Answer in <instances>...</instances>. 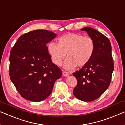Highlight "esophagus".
<instances>
[{
    "instance_id": "1",
    "label": "esophagus",
    "mask_w": 125,
    "mask_h": 125,
    "mask_svg": "<svg viewBox=\"0 0 125 125\" xmlns=\"http://www.w3.org/2000/svg\"><path fill=\"white\" fill-rule=\"evenodd\" d=\"M62 74L64 76V77H67V76L69 75V73L66 71H64L62 72Z\"/></svg>"
}]
</instances>
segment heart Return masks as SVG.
<instances>
[{
  "label": "heart",
  "mask_w": 125,
  "mask_h": 125,
  "mask_svg": "<svg viewBox=\"0 0 125 125\" xmlns=\"http://www.w3.org/2000/svg\"><path fill=\"white\" fill-rule=\"evenodd\" d=\"M95 42L92 38L81 34L70 33L60 37L58 44L51 42L48 52L54 64L60 66L67 59L64 68L73 70L76 66L82 67L88 64L95 52Z\"/></svg>",
  "instance_id": "b5f03b06"
}]
</instances>
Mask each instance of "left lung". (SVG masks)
<instances>
[{"mask_svg":"<svg viewBox=\"0 0 125 125\" xmlns=\"http://www.w3.org/2000/svg\"><path fill=\"white\" fill-rule=\"evenodd\" d=\"M81 30L93 39L95 52L88 64L73 73L77 80L73 93L79 100L91 102L99 98L110 85L114 69L112 47L109 39L97 30L90 27Z\"/></svg>","mask_w":125,"mask_h":125,"instance_id":"obj_1","label":"left lung"}]
</instances>
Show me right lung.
Here are the masks:
<instances>
[{
    "mask_svg": "<svg viewBox=\"0 0 125 125\" xmlns=\"http://www.w3.org/2000/svg\"><path fill=\"white\" fill-rule=\"evenodd\" d=\"M56 34L35 30L20 37L10 51V77L20 95L41 102L49 96L61 71L52 62L46 44Z\"/></svg>",
    "mask_w": 125,
    "mask_h": 125,
    "instance_id": "right-lung-1",
    "label": "right lung"
}]
</instances>
